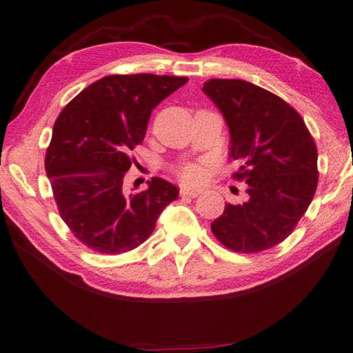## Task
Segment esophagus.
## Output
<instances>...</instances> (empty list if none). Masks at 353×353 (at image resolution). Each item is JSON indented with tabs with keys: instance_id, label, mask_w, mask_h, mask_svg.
Segmentation results:
<instances>
[{
	"instance_id": "obj_1",
	"label": "esophagus",
	"mask_w": 353,
	"mask_h": 353,
	"mask_svg": "<svg viewBox=\"0 0 353 353\" xmlns=\"http://www.w3.org/2000/svg\"><path fill=\"white\" fill-rule=\"evenodd\" d=\"M199 194H200V191H196V190H190V188H182V190H180V195L182 196H199Z\"/></svg>"
}]
</instances>
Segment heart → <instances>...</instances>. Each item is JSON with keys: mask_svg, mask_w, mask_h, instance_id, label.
I'll use <instances>...</instances> for the list:
<instances>
[{"mask_svg": "<svg viewBox=\"0 0 353 353\" xmlns=\"http://www.w3.org/2000/svg\"><path fill=\"white\" fill-rule=\"evenodd\" d=\"M179 176L188 185H200L206 180V168L200 163H191L180 170Z\"/></svg>", "mask_w": 353, "mask_h": 353, "instance_id": "heart-1", "label": "heart"}]
</instances>
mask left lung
Wrapping results in <instances>:
<instances>
[{"label": "left lung", "instance_id": "obj_1", "mask_svg": "<svg viewBox=\"0 0 353 353\" xmlns=\"http://www.w3.org/2000/svg\"><path fill=\"white\" fill-rule=\"evenodd\" d=\"M203 93L216 105L230 132L248 200L225 204L210 228L237 252H259L288 237L317 188V149L304 120L281 97L243 79H209Z\"/></svg>", "mask_w": 353, "mask_h": 353}]
</instances>
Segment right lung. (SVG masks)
Wrapping results in <instances>:
<instances>
[{"mask_svg":"<svg viewBox=\"0 0 353 353\" xmlns=\"http://www.w3.org/2000/svg\"><path fill=\"white\" fill-rule=\"evenodd\" d=\"M188 78L111 75L83 90L54 123L45 170L60 216L78 241L97 252L121 254L149 237L179 190L161 177L145 191L123 185L130 152L145 137L152 111Z\"/></svg>","mask_w":353,"mask_h":353,"instance_id":"1","label":"right lung"}]
</instances>
